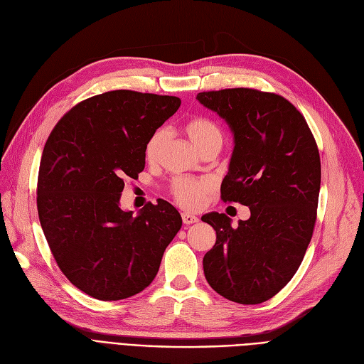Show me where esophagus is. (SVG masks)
<instances>
[{
    "mask_svg": "<svg viewBox=\"0 0 364 364\" xmlns=\"http://www.w3.org/2000/svg\"><path fill=\"white\" fill-rule=\"evenodd\" d=\"M181 219L186 225H192V224H195V222L199 220L195 215H191V213H181Z\"/></svg>",
    "mask_w": 364,
    "mask_h": 364,
    "instance_id": "1",
    "label": "esophagus"
}]
</instances>
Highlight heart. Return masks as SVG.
Segmentation results:
<instances>
[{
    "label": "heart",
    "mask_w": 364,
    "mask_h": 364,
    "mask_svg": "<svg viewBox=\"0 0 364 364\" xmlns=\"http://www.w3.org/2000/svg\"><path fill=\"white\" fill-rule=\"evenodd\" d=\"M187 137H189L193 146L199 151L207 145L218 144L222 145L220 127L205 116H198L184 125ZM168 140V132L160 128L152 134L145 146V157L148 161H156L163 149V145ZM213 189V183L210 180H191V178H177L172 184V196L181 207L196 210L201 208L207 193Z\"/></svg>",
    "instance_id": "heart-1"
}]
</instances>
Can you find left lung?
<instances>
[{"instance_id": "1", "label": "left lung", "mask_w": 364, "mask_h": 364, "mask_svg": "<svg viewBox=\"0 0 364 364\" xmlns=\"http://www.w3.org/2000/svg\"><path fill=\"white\" fill-rule=\"evenodd\" d=\"M196 98L234 134L222 201L251 210L237 228L225 213L201 218L216 231L204 274L220 296L260 304L289 283L309 248L321 189L319 149L306 118L277 93L234 87Z\"/></svg>"}]
</instances>
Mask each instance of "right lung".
I'll list each match as a JSON object with an SVG mask.
<instances>
[{
	"instance_id": "obj_1",
	"label": "right lung",
	"mask_w": 364,
	"mask_h": 364,
	"mask_svg": "<svg viewBox=\"0 0 364 364\" xmlns=\"http://www.w3.org/2000/svg\"><path fill=\"white\" fill-rule=\"evenodd\" d=\"M181 100L112 90L78 102L46 140L38 177L39 220L63 275L101 301L130 298L156 278L181 228L172 204L119 207L124 181L145 168V146Z\"/></svg>"
}]
</instances>
